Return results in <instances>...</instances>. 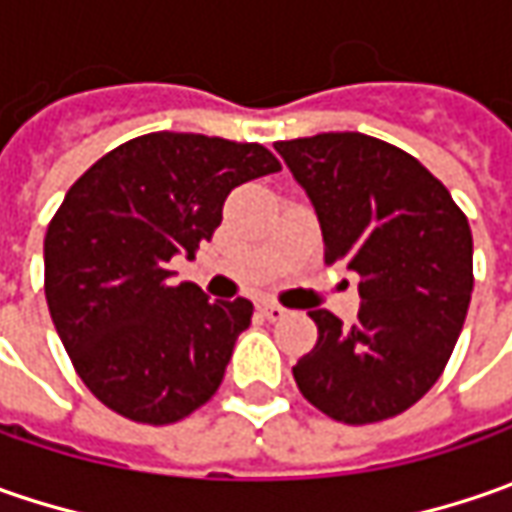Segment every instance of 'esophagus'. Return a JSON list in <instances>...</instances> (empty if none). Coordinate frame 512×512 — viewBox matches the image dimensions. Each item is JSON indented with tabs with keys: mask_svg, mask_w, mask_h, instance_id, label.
<instances>
[{
	"mask_svg": "<svg viewBox=\"0 0 512 512\" xmlns=\"http://www.w3.org/2000/svg\"><path fill=\"white\" fill-rule=\"evenodd\" d=\"M259 310H262V316H265V319H270V322H279V319H285L287 316L285 307L276 305V302H262V307H259Z\"/></svg>",
	"mask_w": 512,
	"mask_h": 512,
	"instance_id": "obj_1",
	"label": "esophagus"
}]
</instances>
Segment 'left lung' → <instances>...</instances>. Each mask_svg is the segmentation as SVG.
<instances>
[{
  "label": "left lung",
  "mask_w": 512,
  "mask_h": 512,
  "mask_svg": "<svg viewBox=\"0 0 512 512\" xmlns=\"http://www.w3.org/2000/svg\"><path fill=\"white\" fill-rule=\"evenodd\" d=\"M319 216L325 262L359 273V316L313 310L316 347L293 367L302 396L344 424L404 413L442 376L473 293V236L447 187L364 133L276 142Z\"/></svg>",
  "instance_id": "obj_1"
}]
</instances>
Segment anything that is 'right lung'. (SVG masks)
Returning <instances> with one entry per match:
<instances>
[{
	"label": "right lung",
	"instance_id": "add662e5",
	"mask_svg": "<svg viewBox=\"0 0 512 512\" xmlns=\"http://www.w3.org/2000/svg\"><path fill=\"white\" fill-rule=\"evenodd\" d=\"M276 170L256 142L162 130L73 182L45 236V296L79 379L119 416L179 422L219 390L253 305L173 287L170 259H193L227 193Z\"/></svg>",
	"mask_w": 512,
	"mask_h": 512
}]
</instances>
